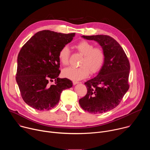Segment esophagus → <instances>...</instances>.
<instances>
[{
  "instance_id": "34e87169",
  "label": "esophagus",
  "mask_w": 150,
  "mask_h": 150,
  "mask_svg": "<svg viewBox=\"0 0 150 150\" xmlns=\"http://www.w3.org/2000/svg\"><path fill=\"white\" fill-rule=\"evenodd\" d=\"M73 84L75 85H76V84H77V83H79V82H78V81H73Z\"/></svg>"
}]
</instances>
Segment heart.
<instances>
[{"instance_id": "1", "label": "heart", "mask_w": 150, "mask_h": 150, "mask_svg": "<svg viewBox=\"0 0 150 150\" xmlns=\"http://www.w3.org/2000/svg\"><path fill=\"white\" fill-rule=\"evenodd\" d=\"M75 48L83 55L80 63V67H68L63 69V76L74 81H78L88 76L90 72L95 74L102 68L104 60L105 53L100 47H94V45L87 41L82 40L75 46ZM69 49L68 46L63 47L59 51L58 57L63 65L69 63Z\"/></svg>"}]
</instances>
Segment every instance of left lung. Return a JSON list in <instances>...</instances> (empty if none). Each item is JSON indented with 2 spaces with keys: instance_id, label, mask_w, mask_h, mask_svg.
Returning a JSON list of instances; mask_svg holds the SVG:
<instances>
[{
  "instance_id": "obj_1",
  "label": "left lung",
  "mask_w": 150,
  "mask_h": 150,
  "mask_svg": "<svg viewBox=\"0 0 150 150\" xmlns=\"http://www.w3.org/2000/svg\"><path fill=\"white\" fill-rule=\"evenodd\" d=\"M81 37L97 42L104 52L105 60L97 75L85 82L87 93L79 99V103L90 113L108 112L118 105L129 89V62L122 47L112 37L105 35Z\"/></svg>"
}]
</instances>
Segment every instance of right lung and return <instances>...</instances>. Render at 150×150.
<instances>
[{"instance_id":"1","label":"right lung","mask_w":150,"mask_h":150,"mask_svg":"<svg viewBox=\"0 0 150 150\" xmlns=\"http://www.w3.org/2000/svg\"><path fill=\"white\" fill-rule=\"evenodd\" d=\"M75 33L62 34L49 30L35 34L21 49L17 59L16 81L24 101L38 110H49L60 100L63 90L73 83L60 78V49L70 42ZM54 79L53 85L49 81Z\"/></svg>"}]
</instances>
